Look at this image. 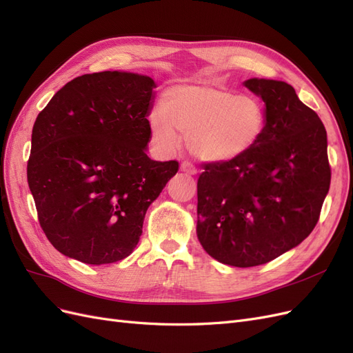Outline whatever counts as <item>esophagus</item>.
<instances>
[{"instance_id": "1", "label": "esophagus", "mask_w": 353, "mask_h": 353, "mask_svg": "<svg viewBox=\"0 0 353 353\" xmlns=\"http://www.w3.org/2000/svg\"><path fill=\"white\" fill-rule=\"evenodd\" d=\"M179 169L183 170V172L190 174V175H196V174H197V169H196V166H194V165H191L190 162H183V163H181Z\"/></svg>"}]
</instances>
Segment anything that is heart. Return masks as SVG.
<instances>
[{
  "instance_id": "b5f03b06",
  "label": "heart",
  "mask_w": 353,
  "mask_h": 353,
  "mask_svg": "<svg viewBox=\"0 0 353 353\" xmlns=\"http://www.w3.org/2000/svg\"><path fill=\"white\" fill-rule=\"evenodd\" d=\"M148 126L154 144L166 153L179 147L181 134L201 162L228 163L259 140L265 109L253 95H237L219 83H183L165 92L162 110L152 112Z\"/></svg>"
}]
</instances>
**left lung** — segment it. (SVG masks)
Listing matches in <instances>:
<instances>
[{
	"instance_id": "8db88e82",
	"label": "left lung",
	"mask_w": 353,
	"mask_h": 353,
	"mask_svg": "<svg viewBox=\"0 0 353 353\" xmlns=\"http://www.w3.org/2000/svg\"><path fill=\"white\" fill-rule=\"evenodd\" d=\"M265 103L259 140L228 163H206L197 181V239L213 259L249 268L279 258L315 228L330 188L327 132L292 85L252 78Z\"/></svg>"
}]
</instances>
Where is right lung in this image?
I'll use <instances>...</instances> for the list:
<instances>
[{
    "label": "right lung",
    "mask_w": 353,
    "mask_h": 353,
    "mask_svg": "<svg viewBox=\"0 0 353 353\" xmlns=\"http://www.w3.org/2000/svg\"><path fill=\"white\" fill-rule=\"evenodd\" d=\"M156 82L105 70L59 90L32 130L28 184L42 231L68 258L90 265L125 259L148 206L178 172L147 156Z\"/></svg>",
    "instance_id": "right-lung-1"
}]
</instances>
